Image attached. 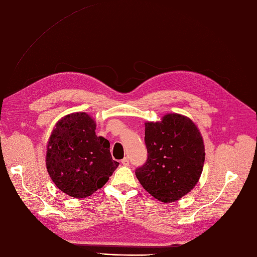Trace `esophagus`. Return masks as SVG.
Segmentation results:
<instances>
[{
    "label": "esophagus",
    "mask_w": 257,
    "mask_h": 257,
    "mask_svg": "<svg viewBox=\"0 0 257 257\" xmlns=\"http://www.w3.org/2000/svg\"><path fill=\"white\" fill-rule=\"evenodd\" d=\"M121 163L124 165V166H127L128 164H130V160H128V158L127 157H124L122 160H121Z\"/></svg>",
    "instance_id": "esophagus-1"
}]
</instances>
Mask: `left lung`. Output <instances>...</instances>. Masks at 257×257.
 <instances>
[{
    "mask_svg": "<svg viewBox=\"0 0 257 257\" xmlns=\"http://www.w3.org/2000/svg\"><path fill=\"white\" fill-rule=\"evenodd\" d=\"M147 161L137 168V179L164 203L187 195L199 182L205 152L202 136L189 117L169 113L160 122L145 123Z\"/></svg>",
    "mask_w": 257,
    "mask_h": 257,
    "instance_id": "left-lung-1",
    "label": "left lung"
}]
</instances>
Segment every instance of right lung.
I'll return each mask as SVG.
<instances>
[{
	"label": "right lung",
	"instance_id": "add662e5",
	"mask_svg": "<svg viewBox=\"0 0 257 257\" xmlns=\"http://www.w3.org/2000/svg\"><path fill=\"white\" fill-rule=\"evenodd\" d=\"M95 130L92 116L75 112L59 120L48 140V174L57 188L73 198H86L100 189L119 165L109 142Z\"/></svg>",
	"mask_w": 257,
	"mask_h": 257
}]
</instances>
